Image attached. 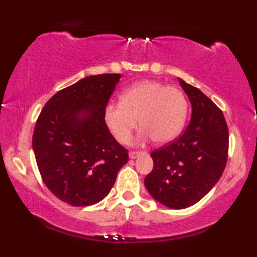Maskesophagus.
<instances>
[{
  "instance_id": "34e87169",
  "label": "esophagus",
  "mask_w": 257,
  "mask_h": 257,
  "mask_svg": "<svg viewBox=\"0 0 257 257\" xmlns=\"http://www.w3.org/2000/svg\"><path fill=\"white\" fill-rule=\"evenodd\" d=\"M142 154H143L142 151H130L129 157L132 158V160H135V158H137L140 156V155H142Z\"/></svg>"
}]
</instances>
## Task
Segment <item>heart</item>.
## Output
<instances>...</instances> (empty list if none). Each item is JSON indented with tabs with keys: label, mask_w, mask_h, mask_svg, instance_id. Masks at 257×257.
Listing matches in <instances>:
<instances>
[{
	"label": "heart",
	"mask_w": 257,
	"mask_h": 257,
	"mask_svg": "<svg viewBox=\"0 0 257 257\" xmlns=\"http://www.w3.org/2000/svg\"><path fill=\"white\" fill-rule=\"evenodd\" d=\"M189 103L182 89L161 81L144 80L128 87L121 102L104 108V121L118 142L128 143L134 130L142 125L140 139L168 143L185 124Z\"/></svg>",
	"instance_id": "b5f03b06"
}]
</instances>
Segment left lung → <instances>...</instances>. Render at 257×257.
I'll use <instances>...</instances> for the list:
<instances>
[{
	"instance_id": "obj_1",
	"label": "left lung",
	"mask_w": 257,
	"mask_h": 257,
	"mask_svg": "<svg viewBox=\"0 0 257 257\" xmlns=\"http://www.w3.org/2000/svg\"><path fill=\"white\" fill-rule=\"evenodd\" d=\"M192 106L187 128L176 141L151 153L154 169L144 179L148 192L170 208L190 207L218 183L228 156V127L222 111L179 79Z\"/></svg>"
}]
</instances>
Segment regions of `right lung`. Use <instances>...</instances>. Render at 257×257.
I'll return each mask as SVG.
<instances>
[{
  "label": "right lung",
  "instance_id": "right-lung-1",
  "mask_svg": "<svg viewBox=\"0 0 257 257\" xmlns=\"http://www.w3.org/2000/svg\"><path fill=\"white\" fill-rule=\"evenodd\" d=\"M121 74L89 75L45 103L32 136L43 182L61 201L89 206L110 192L128 151L111 135L104 108Z\"/></svg>",
  "mask_w": 257,
  "mask_h": 257
}]
</instances>
